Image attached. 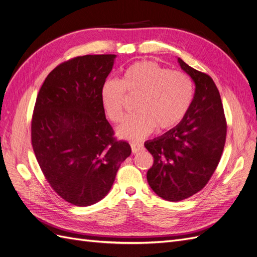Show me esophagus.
Returning <instances> with one entry per match:
<instances>
[{"instance_id":"1","label":"esophagus","mask_w":257,"mask_h":257,"mask_svg":"<svg viewBox=\"0 0 257 257\" xmlns=\"http://www.w3.org/2000/svg\"><path fill=\"white\" fill-rule=\"evenodd\" d=\"M131 148H132V152L133 153H138L142 150H144V146L142 144H137V143H132Z\"/></svg>"}]
</instances>
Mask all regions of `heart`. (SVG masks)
<instances>
[{
    "instance_id": "heart-1",
    "label": "heart",
    "mask_w": 257,
    "mask_h": 257,
    "mask_svg": "<svg viewBox=\"0 0 257 257\" xmlns=\"http://www.w3.org/2000/svg\"><path fill=\"white\" fill-rule=\"evenodd\" d=\"M125 93L139 95L135 114L126 116L116 127L119 137L142 141L154 128L168 131L176 127L188 113L194 87L190 77L168 71L152 61H139L124 71L120 82L107 80L100 88V100L108 118L118 122L123 115Z\"/></svg>"
}]
</instances>
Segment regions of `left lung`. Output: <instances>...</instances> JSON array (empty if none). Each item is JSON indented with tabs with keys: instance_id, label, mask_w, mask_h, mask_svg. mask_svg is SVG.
I'll list each match as a JSON object with an SVG mask.
<instances>
[{
	"instance_id": "obj_1",
	"label": "left lung",
	"mask_w": 257,
	"mask_h": 257,
	"mask_svg": "<svg viewBox=\"0 0 257 257\" xmlns=\"http://www.w3.org/2000/svg\"><path fill=\"white\" fill-rule=\"evenodd\" d=\"M195 83L190 109L178 125L145 147L154 159L147 180L153 192L168 201H180L199 192L219 164L226 139V120L212 78L178 58Z\"/></svg>"
}]
</instances>
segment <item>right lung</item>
Segmentation results:
<instances>
[{"instance_id": "add662e5", "label": "right lung", "mask_w": 257, "mask_h": 257, "mask_svg": "<svg viewBox=\"0 0 257 257\" xmlns=\"http://www.w3.org/2000/svg\"><path fill=\"white\" fill-rule=\"evenodd\" d=\"M115 54H87L57 66L38 92L32 146L51 188L85 207L103 199L131 146L116 141L100 100Z\"/></svg>"}]
</instances>
